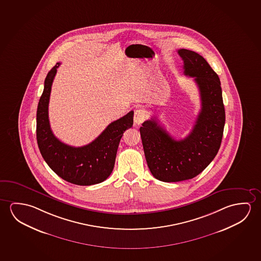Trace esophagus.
I'll use <instances>...</instances> for the list:
<instances>
[{"mask_svg":"<svg viewBox=\"0 0 261 261\" xmlns=\"http://www.w3.org/2000/svg\"><path fill=\"white\" fill-rule=\"evenodd\" d=\"M147 111L144 109H137L134 114V121L137 124H141L147 118Z\"/></svg>","mask_w":261,"mask_h":261,"instance_id":"obj_1","label":"esophagus"}]
</instances>
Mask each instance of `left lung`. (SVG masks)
I'll list each match as a JSON object with an SVG mask.
<instances>
[{"label":"left lung","instance_id":"1","mask_svg":"<svg viewBox=\"0 0 261 261\" xmlns=\"http://www.w3.org/2000/svg\"><path fill=\"white\" fill-rule=\"evenodd\" d=\"M185 76L194 77L201 109L193 128L185 139L175 140L156 117L142 124L141 138L150 172L157 180L173 182L193 179L216 156L225 124L221 81L200 54L180 48Z\"/></svg>","mask_w":261,"mask_h":261}]
</instances>
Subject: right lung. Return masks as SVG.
<instances>
[{
	"instance_id": "obj_1",
	"label": "right lung",
	"mask_w": 261,
	"mask_h": 261,
	"mask_svg": "<svg viewBox=\"0 0 261 261\" xmlns=\"http://www.w3.org/2000/svg\"><path fill=\"white\" fill-rule=\"evenodd\" d=\"M58 62L45 79L44 89L37 109L36 136L38 146L45 162L60 178L77 185H96L104 181L112 173L121 137L132 127L134 112L109 124L95 140L81 147L60 142L50 129L48 101Z\"/></svg>"
}]
</instances>
